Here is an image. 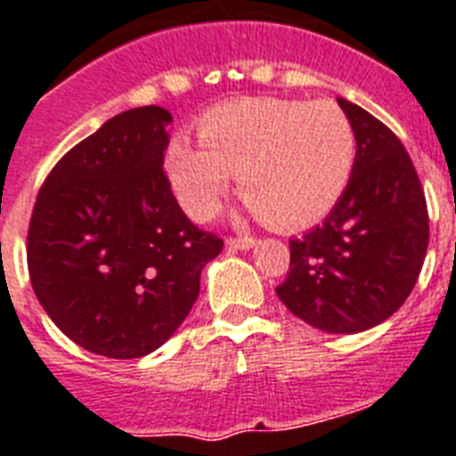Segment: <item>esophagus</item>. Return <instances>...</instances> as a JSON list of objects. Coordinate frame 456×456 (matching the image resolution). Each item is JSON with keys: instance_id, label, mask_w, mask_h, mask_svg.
Instances as JSON below:
<instances>
[{"instance_id": "1", "label": "esophagus", "mask_w": 456, "mask_h": 456, "mask_svg": "<svg viewBox=\"0 0 456 456\" xmlns=\"http://www.w3.org/2000/svg\"><path fill=\"white\" fill-rule=\"evenodd\" d=\"M225 244H228V249H232V251H237V249L247 251L254 247L256 240L249 235H240V237H228V240H225Z\"/></svg>"}]
</instances>
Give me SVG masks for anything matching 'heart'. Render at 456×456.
<instances>
[{"instance_id": "heart-1", "label": "heart", "mask_w": 456, "mask_h": 456, "mask_svg": "<svg viewBox=\"0 0 456 456\" xmlns=\"http://www.w3.org/2000/svg\"><path fill=\"white\" fill-rule=\"evenodd\" d=\"M198 142L175 137L169 182L193 219L216 212L237 175L240 195L270 228L296 231L336 207L356 158L352 120L336 102L240 97L198 120Z\"/></svg>"}]
</instances>
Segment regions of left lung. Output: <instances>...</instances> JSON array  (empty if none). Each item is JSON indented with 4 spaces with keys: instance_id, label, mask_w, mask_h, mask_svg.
<instances>
[{
    "instance_id": "left-lung-1",
    "label": "left lung",
    "mask_w": 456,
    "mask_h": 456,
    "mask_svg": "<svg viewBox=\"0 0 456 456\" xmlns=\"http://www.w3.org/2000/svg\"><path fill=\"white\" fill-rule=\"evenodd\" d=\"M356 134L354 169L322 225L291 240L277 296L326 333H361L405 303L428 247L424 188L401 139L366 109L338 100Z\"/></svg>"
}]
</instances>
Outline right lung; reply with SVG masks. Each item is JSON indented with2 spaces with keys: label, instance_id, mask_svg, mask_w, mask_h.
Segmentation results:
<instances>
[{
  "label": "right lung",
  "instance_id": "add662e5",
  "mask_svg": "<svg viewBox=\"0 0 456 456\" xmlns=\"http://www.w3.org/2000/svg\"><path fill=\"white\" fill-rule=\"evenodd\" d=\"M167 109L109 118L48 172L28 231L32 289L78 347L151 354L188 317L224 240L191 224L163 169Z\"/></svg>",
  "mask_w": 456,
  "mask_h": 456
}]
</instances>
